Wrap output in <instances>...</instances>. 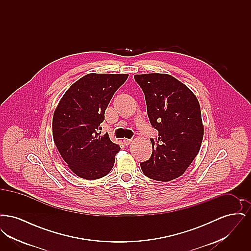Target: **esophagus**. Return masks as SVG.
I'll list each match as a JSON object with an SVG mask.
<instances>
[{"label":"esophagus","instance_id":"esophagus-1","mask_svg":"<svg viewBox=\"0 0 251 251\" xmlns=\"http://www.w3.org/2000/svg\"><path fill=\"white\" fill-rule=\"evenodd\" d=\"M131 142V139H128V138H124L123 139V143L124 145H126V146H128V145H130Z\"/></svg>","mask_w":251,"mask_h":251}]
</instances>
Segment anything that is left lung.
<instances>
[{"instance_id":"8db88e82","label":"left lung","mask_w":251,"mask_h":251,"mask_svg":"<svg viewBox=\"0 0 251 251\" xmlns=\"http://www.w3.org/2000/svg\"><path fill=\"white\" fill-rule=\"evenodd\" d=\"M142 88L148 117L158 131L152 153L140 163L151 179L168 181L182 175L198 155L203 138L201 106L191 90L168 74L134 75Z\"/></svg>"}]
</instances>
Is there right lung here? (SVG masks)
Segmentation results:
<instances>
[{
  "mask_svg": "<svg viewBox=\"0 0 251 251\" xmlns=\"http://www.w3.org/2000/svg\"><path fill=\"white\" fill-rule=\"evenodd\" d=\"M128 74H87L62 97L52 119L53 141L72 171L86 179L107 175L120 147L99 130L115 92Z\"/></svg>",
  "mask_w": 251,
  "mask_h": 251,
  "instance_id": "obj_1",
  "label": "right lung"
}]
</instances>
